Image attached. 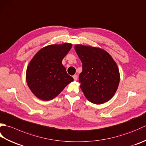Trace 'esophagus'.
<instances>
[{
	"instance_id": "esophagus-1",
	"label": "esophagus",
	"mask_w": 146,
	"mask_h": 146,
	"mask_svg": "<svg viewBox=\"0 0 146 146\" xmlns=\"http://www.w3.org/2000/svg\"><path fill=\"white\" fill-rule=\"evenodd\" d=\"M73 79H74V80H76L78 79V75H73Z\"/></svg>"
}]
</instances>
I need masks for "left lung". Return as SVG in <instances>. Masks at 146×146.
Masks as SVG:
<instances>
[{
	"label": "left lung",
	"instance_id": "left-lung-1",
	"mask_svg": "<svg viewBox=\"0 0 146 146\" xmlns=\"http://www.w3.org/2000/svg\"><path fill=\"white\" fill-rule=\"evenodd\" d=\"M75 49L82 62L79 82L85 98L96 104L110 101L116 92L120 78L115 61L101 48L78 44Z\"/></svg>",
	"mask_w": 146,
	"mask_h": 146
}]
</instances>
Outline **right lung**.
<instances>
[{
    "label": "right lung",
    "instance_id": "right-lung-1",
    "mask_svg": "<svg viewBox=\"0 0 146 146\" xmlns=\"http://www.w3.org/2000/svg\"><path fill=\"white\" fill-rule=\"evenodd\" d=\"M72 44L47 45L41 48L31 60L26 73L28 87L37 98L49 101L55 98L73 81L62 64Z\"/></svg>",
    "mask_w": 146,
    "mask_h": 146
}]
</instances>
